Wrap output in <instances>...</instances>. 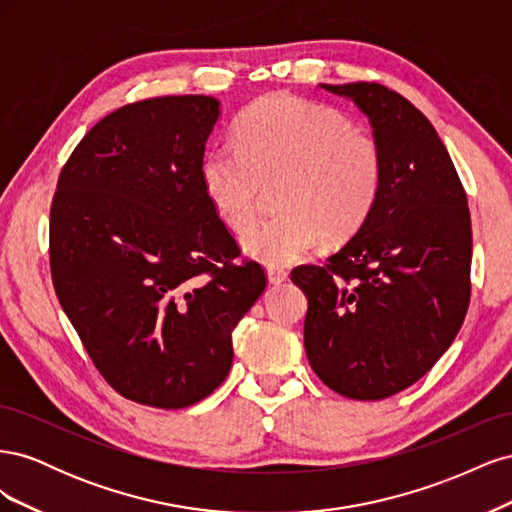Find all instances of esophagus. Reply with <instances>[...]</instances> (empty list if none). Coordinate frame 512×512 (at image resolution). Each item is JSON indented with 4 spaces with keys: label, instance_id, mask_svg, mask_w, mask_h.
<instances>
[{
    "label": "esophagus",
    "instance_id": "obj_1",
    "mask_svg": "<svg viewBox=\"0 0 512 512\" xmlns=\"http://www.w3.org/2000/svg\"><path fill=\"white\" fill-rule=\"evenodd\" d=\"M267 275L271 284H282L288 280V271L284 267H267Z\"/></svg>",
    "mask_w": 512,
    "mask_h": 512
}]
</instances>
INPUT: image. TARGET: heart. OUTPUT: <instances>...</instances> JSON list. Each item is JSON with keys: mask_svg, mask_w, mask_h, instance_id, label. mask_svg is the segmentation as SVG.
<instances>
[{"mask_svg": "<svg viewBox=\"0 0 512 512\" xmlns=\"http://www.w3.org/2000/svg\"><path fill=\"white\" fill-rule=\"evenodd\" d=\"M234 145H213L200 181L218 218L232 230L254 222L265 188L271 220L243 235L245 252L284 265L314 250L320 237L342 241L363 226L382 188V153L369 134L335 108L273 94L247 106Z\"/></svg>", "mask_w": 512, "mask_h": 512, "instance_id": "1", "label": "heart"}]
</instances>
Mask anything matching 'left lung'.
I'll use <instances>...</instances> for the list:
<instances>
[{"instance_id": "obj_1", "label": "left lung", "mask_w": 512, "mask_h": 512, "mask_svg": "<svg viewBox=\"0 0 512 512\" xmlns=\"http://www.w3.org/2000/svg\"><path fill=\"white\" fill-rule=\"evenodd\" d=\"M322 87L367 115L382 188L342 250L290 275L307 294L303 337L316 376L339 395L376 401L421 380L466 318L468 196L436 128L404 96L365 81Z\"/></svg>"}]
</instances>
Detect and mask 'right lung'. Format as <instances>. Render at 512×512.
Here are the masks:
<instances>
[{"mask_svg": "<svg viewBox=\"0 0 512 512\" xmlns=\"http://www.w3.org/2000/svg\"><path fill=\"white\" fill-rule=\"evenodd\" d=\"M220 117L209 96L132 102L100 119L59 173L55 294L100 376L136 404L177 410L232 365V331L267 286L200 181Z\"/></svg>", "mask_w": 512, "mask_h": 512, "instance_id": "obj_1", "label": "right lung"}]
</instances>
